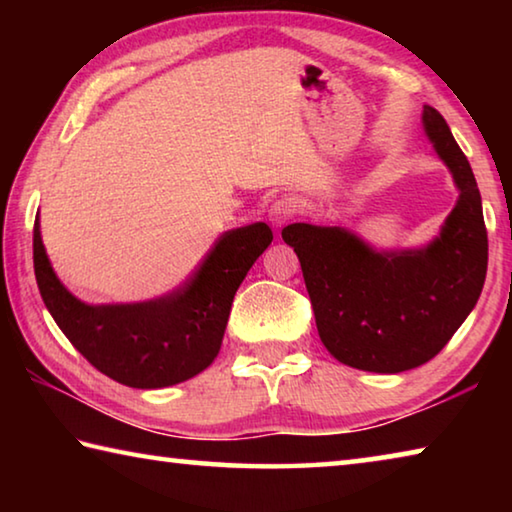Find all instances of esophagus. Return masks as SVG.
Listing matches in <instances>:
<instances>
[{
    "instance_id": "esophagus-1",
    "label": "esophagus",
    "mask_w": 512,
    "mask_h": 512,
    "mask_svg": "<svg viewBox=\"0 0 512 512\" xmlns=\"http://www.w3.org/2000/svg\"><path fill=\"white\" fill-rule=\"evenodd\" d=\"M293 214H296V205H293L289 198H277V201H273L271 207H268V221H271L275 228H282L284 223L293 219Z\"/></svg>"
}]
</instances>
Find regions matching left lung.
Listing matches in <instances>:
<instances>
[{
  "instance_id": "left-lung-1",
  "label": "left lung",
  "mask_w": 512,
  "mask_h": 512,
  "mask_svg": "<svg viewBox=\"0 0 512 512\" xmlns=\"http://www.w3.org/2000/svg\"><path fill=\"white\" fill-rule=\"evenodd\" d=\"M422 121L461 189L433 244L375 253L341 228L291 223L282 230L300 259L320 341L359 370L404 372L431 361L474 309L488 271V230L470 162L436 108L424 106Z\"/></svg>"
}]
</instances>
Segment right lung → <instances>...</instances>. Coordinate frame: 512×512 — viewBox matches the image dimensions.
I'll use <instances>...</instances> for the list:
<instances>
[{"mask_svg": "<svg viewBox=\"0 0 512 512\" xmlns=\"http://www.w3.org/2000/svg\"><path fill=\"white\" fill-rule=\"evenodd\" d=\"M273 241L266 223L219 237L198 271L169 296L135 305H85L51 268L33 225V268L40 296L69 343L94 368L131 388H164L192 379L221 350L232 298Z\"/></svg>", "mask_w": 512, "mask_h": 512, "instance_id": "right-lung-1", "label": "right lung"}]
</instances>
